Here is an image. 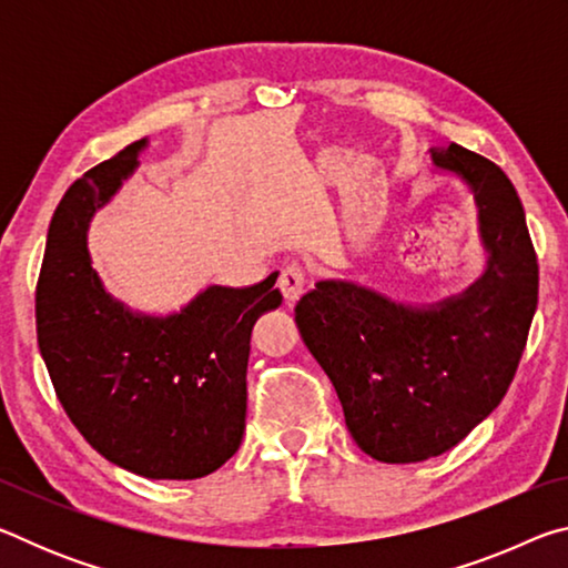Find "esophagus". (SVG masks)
I'll return each mask as SVG.
<instances>
[{
    "mask_svg": "<svg viewBox=\"0 0 568 568\" xmlns=\"http://www.w3.org/2000/svg\"><path fill=\"white\" fill-rule=\"evenodd\" d=\"M277 287H281V293L285 297V305H295L297 301H301V295L305 293L303 267H297V265L285 267L281 277H277Z\"/></svg>",
    "mask_w": 568,
    "mask_h": 568,
    "instance_id": "obj_1",
    "label": "esophagus"
}]
</instances>
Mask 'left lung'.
Here are the masks:
<instances>
[{
  "label": "left lung",
  "instance_id": "left-lung-1",
  "mask_svg": "<svg viewBox=\"0 0 568 568\" xmlns=\"http://www.w3.org/2000/svg\"><path fill=\"white\" fill-rule=\"evenodd\" d=\"M428 152L436 172L474 195L484 273L428 305L341 277L318 281L295 305L353 440L383 464L446 454L501 403L538 303L536 253L511 180L456 142Z\"/></svg>",
  "mask_w": 568,
  "mask_h": 568
}]
</instances>
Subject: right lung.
Returning <instances> with one entry per match:
<instances>
[{
  "label": "right lung",
  "instance_id": "1",
  "mask_svg": "<svg viewBox=\"0 0 568 568\" xmlns=\"http://www.w3.org/2000/svg\"><path fill=\"white\" fill-rule=\"evenodd\" d=\"M132 142L57 205L37 283V341L62 408L110 464L145 478L213 474L240 448L250 333L283 303L277 273L250 287L207 285L175 313L134 311L92 267L88 233L140 168Z\"/></svg>",
  "mask_w": 568,
  "mask_h": 568
}]
</instances>
